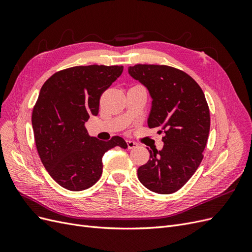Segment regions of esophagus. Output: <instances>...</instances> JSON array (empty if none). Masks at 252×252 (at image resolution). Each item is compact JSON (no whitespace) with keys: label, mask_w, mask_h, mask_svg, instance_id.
Listing matches in <instances>:
<instances>
[{"label":"esophagus","mask_w":252,"mask_h":252,"mask_svg":"<svg viewBox=\"0 0 252 252\" xmlns=\"http://www.w3.org/2000/svg\"><path fill=\"white\" fill-rule=\"evenodd\" d=\"M139 146V144L136 143V142H134V141H127V147H128V149H132V148H136Z\"/></svg>","instance_id":"34e87169"}]
</instances>
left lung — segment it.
Returning <instances> with one entry per match:
<instances>
[{
  "label": "left lung",
  "instance_id": "obj_1",
  "mask_svg": "<svg viewBox=\"0 0 252 252\" xmlns=\"http://www.w3.org/2000/svg\"><path fill=\"white\" fill-rule=\"evenodd\" d=\"M129 74L147 87L152 97L149 128L164 132L162 150H149V161L138 169L142 184L159 194L178 191L204 158L210 113L202 88L189 74L167 65L138 64Z\"/></svg>",
  "mask_w": 252,
  "mask_h": 252
}]
</instances>
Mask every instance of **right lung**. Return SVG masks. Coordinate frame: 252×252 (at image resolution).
<instances>
[{"mask_svg":"<svg viewBox=\"0 0 252 252\" xmlns=\"http://www.w3.org/2000/svg\"><path fill=\"white\" fill-rule=\"evenodd\" d=\"M123 66H74L52 74L44 83L32 110L37 154L60 186L70 191L85 190L101 178L102 157L120 146L119 135L110 141L89 136L85 122L96 116L102 94L123 72Z\"/></svg>","mask_w":252,"mask_h":252,"instance_id":"1","label":"right lung"}]
</instances>
